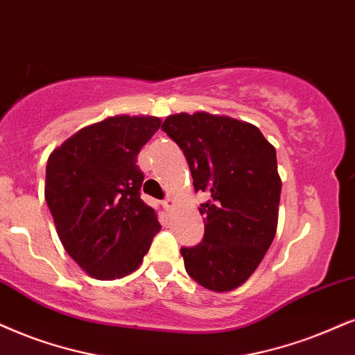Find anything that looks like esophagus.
<instances>
[{"instance_id": "34e87169", "label": "esophagus", "mask_w": 355, "mask_h": 355, "mask_svg": "<svg viewBox=\"0 0 355 355\" xmlns=\"http://www.w3.org/2000/svg\"><path fill=\"white\" fill-rule=\"evenodd\" d=\"M173 204H174V199L171 198V196H168V198H166V199L163 200V205H164L166 209H171V207H173Z\"/></svg>"}]
</instances>
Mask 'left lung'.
<instances>
[{
    "label": "left lung",
    "instance_id": "1",
    "mask_svg": "<svg viewBox=\"0 0 355 355\" xmlns=\"http://www.w3.org/2000/svg\"><path fill=\"white\" fill-rule=\"evenodd\" d=\"M161 130L184 153L196 192L209 194L202 240L181 248L187 275L207 290H235L277 234V151L257 126L204 112L169 115Z\"/></svg>",
    "mask_w": 355,
    "mask_h": 355
}]
</instances>
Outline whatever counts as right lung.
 I'll use <instances>...</instances> for the list:
<instances>
[{
    "label": "right lung",
    "instance_id": "right-lung-1",
    "mask_svg": "<svg viewBox=\"0 0 355 355\" xmlns=\"http://www.w3.org/2000/svg\"><path fill=\"white\" fill-rule=\"evenodd\" d=\"M156 116H112L85 126L47 159V207L65 252L90 277L130 275L161 230L141 199V148L159 130Z\"/></svg>",
    "mask_w": 355,
    "mask_h": 355
}]
</instances>
